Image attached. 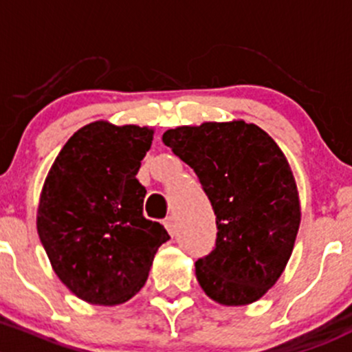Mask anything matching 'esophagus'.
<instances>
[{
	"label": "esophagus",
	"instance_id": "esophagus-1",
	"mask_svg": "<svg viewBox=\"0 0 352 352\" xmlns=\"http://www.w3.org/2000/svg\"><path fill=\"white\" fill-rule=\"evenodd\" d=\"M164 227H166V229H168L169 234L175 235L176 234V220H175V217H168V219L164 220Z\"/></svg>",
	"mask_w": 352,
	"mask_h": 352
}]
</instances>
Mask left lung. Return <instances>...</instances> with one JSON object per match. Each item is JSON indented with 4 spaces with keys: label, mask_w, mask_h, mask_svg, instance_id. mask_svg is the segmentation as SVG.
Returning a JSON list of instances; mask_svg holds the SVG:
<instances>
[{
    "label": "left lung",
    "mask_w": 352,
    "mask_h": 352,
    "mask_svg": "<svg viewBox=\"0 0 352 352\" xmlns=\"http://www.w3.org/2000/svg\"><path fill=\"white\" fill-rule=\"evenodd\" d=\"M162 142L197 173L217 217L215 249L195 263L201 289L226 307L257 302L285 271L302 220L283 151L244 120L176 126Z\"/></svg>",
    "instance_id": "left-lung-1"
}]
</instances>
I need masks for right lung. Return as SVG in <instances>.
<instances>
[{
	"label": "right lung",
	"instance_id": "obj_1",
	"mask_svg": "<svg viewBox=\"0 0 352 352\" xmlns=\"http://www.w3.org/2000/svg\"><path fill=\"white\" fill-rule=\"evenodd\" d=\"M154 129L107 120L79 129L43 183L37 232L54 273L78 298L120 305L146 285L169 234L142 213L137 179Z\"/></svg>",
	"mask_w": 352,
	"mask_h": 352
}]
</instances>
